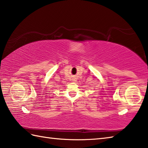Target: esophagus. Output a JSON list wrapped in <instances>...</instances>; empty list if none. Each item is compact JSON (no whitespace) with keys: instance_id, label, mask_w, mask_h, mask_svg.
<instances>
[{"instance_id":"esophagus-1","label":"esophagus","mask_w":148,"mask_h":148,"mask_svg":"<svg viewBox=\"0 0 148 148\" xmlns=\"http://www.w3.org/2000/svg\"><path fill=\"white\" fill-rule=\"evenodd\" d=\"M73 81H76V78H74Z\"/></svg>"}]
</instances>
